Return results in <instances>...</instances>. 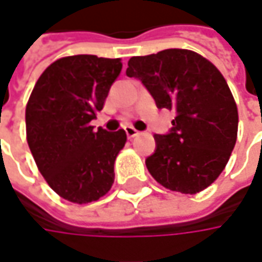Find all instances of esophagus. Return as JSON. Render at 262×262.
<instances>
[{
	"label": "esophagus",
	"mask_w": 262,
	"mask_h": 262,
	"mask_svg": "<svg viewBox=\"0 0 262 262\" xmlns=\"http://www.w3.org/2000/svg\"><path fill=\"white\" fill-rule=\"evenodd\" d=\"M125 133L126 136H128V138H134V137H137L140 134L136 128H133V126H125Z\"/></svg>",
	"instance_id": "esophagus-1"
}]
</instances>
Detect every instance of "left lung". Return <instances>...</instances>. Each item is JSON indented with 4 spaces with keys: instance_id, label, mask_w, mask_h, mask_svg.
Masks as SVG:
<instances>
[{
    "instance_id": "1",
    "label": "left lung",
    "mask_w": 262,
    "mask_h": 262,
    "mask_svg": "<svg viewBox=\"0 0 262 262\" xmlns=\"http://www.w3.org/2000/svg\"><path fill=\"white\" fill-rule=\"evenodd\" d=\"M159 109L175 112L166 134H155L156 150L146 166L160 185L196 194L223 172L237 136V107L225 77L204 56L165 49L128 61Z\"/></svg>"
}]
</instances>
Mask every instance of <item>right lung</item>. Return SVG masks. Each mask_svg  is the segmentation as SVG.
Masks as SVG:
<instances>
[{
  "label": "right lung",
  "instance_id": "add662e5",
  "mask_svg": "<svg viewBox=\"0 0 262 262\" xmlns=\"http://www.w3.org/2000/svg\"><path fill=\"white\" fill-rule=\"evenodd\" d=\"M121 70L119 58H61L39 77L26 106L27 143L36 165L49 186L71 203L96 201L114 184L125 131H95L90 121L103 109Z\"/></svg>",
  "mask_w": 262,
  "mask_h": 262
}]
</instances>
